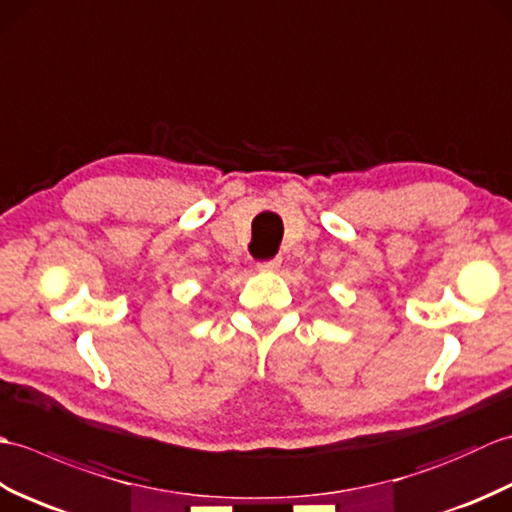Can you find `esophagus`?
Instances as JSON below:
<instances>
[{
	"mask_svg": "<svg viewBox=\"0 0 512 512\" xmlns=\"http://www.w3.org/2000/svg\"><path fill=\"white\" fill-rule=\"evenodd\" d=\"M281 264V257H273V259H264V262H257V268L264 270V273H273Z\"/></svg>",
	"mask_w": 512,
	"mask_h": 512,
	"instance_id": "esophagus-1",
	"label": "esophagus"
}]
</instances>
